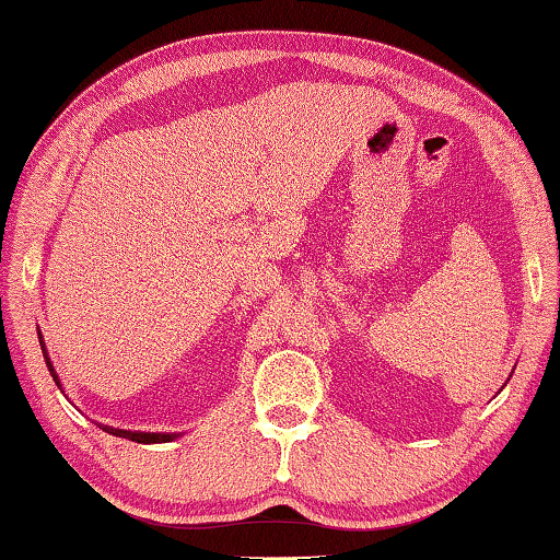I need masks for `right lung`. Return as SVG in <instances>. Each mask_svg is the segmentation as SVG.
Wrapping results in <instances>:
<instances>
[{
  "label": "right lung",
  "instance_id": "obj_1",
  "mask_svg": "<svg viewBox=\"0 0 560 560\" xmlns=\"http://www.w3.org/2000/svg\"><path fill=\"white\" fill-rule=\"evenodd\" d=\"M39 346H43V340H39ZM43 353H45V361H47V369H50V374H52V378H55V384L60 386V381H58V374H55V369H52V363H50V359H47V351H45V346H43ZM105 432L108 434H116V436H126V440H131V442H141V444H153V442H172V440H176V434H153V432H126V429H113V427H103Z\"/></svg>",
  "mask_w": 560,
  "mask_h": 560
}]
</instances>
